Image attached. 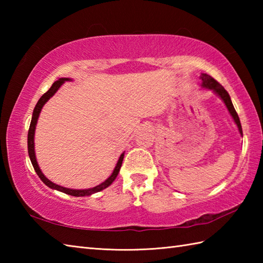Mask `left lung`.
<instances>
[{
	"instance_id": "obj_1",
	"label": "left lung",
	"mask_w": 263,
	"mask_h": 263,
	"mask_svg": "<svg viewBox=\"0 0 263 263\" xmlns=\"http://www.w3.org/2000/svg\"><path fill=\"white\" fill-rule=\"evenodd\" d=\"M200 80H201V88H204V89H208V90H212L214 93H216L218 97H219L224 104L226 105V107L230 111V114L232 116V119L235 122V124L237 125V128L239 131V135L243 137V131H242V125H241V122H239V117L236 113L235 108H234L233 103H232V99L230 97V95L225 90V88L222 87L220 83H218L214 78L210 77L209 74L206 73H201L200 76Z\"/></svg>"
}]
</instances>
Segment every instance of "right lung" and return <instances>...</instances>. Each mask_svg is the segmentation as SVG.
I'll return each mask as SVG.
<instances>
[{
  "mask_svg": "<svg viewBox=\"0 0 263 263\" xmlns=\"http://www.w3.org/2000/svg\"><path fill=\"white\" fill-rule=\"evenodd\" d=\"M65 81H72V79H70V78H60V79L58 81H55L52 85V87L49 88L48 90L44 93L37 102V104L35 106V109H33V111H32L29 131H28V154H29V158H30V161L33 166V170H35L37 175L43 181V183L46 184L48 187L57 190V191H60V192H63L65 194L73 195V197H88V195L97 193L99 191H102V190L108 187L110 184L115 181V178L117 177V175H119L120 170H121L122 161H123V158H124V153L120 156V158H119V160H117V164L115 166L113 173H111V175L107 178V180H105L103 183H100L99 185H96V186L90 187V189L77 190V189H68V187L61 186V185H59V184H55L52 181H49L48 178L43 174V172L41 171V168H39V165H38L37 159H36V154H35V130H36L37 121H38L39 114H41V111L44 107V105H45L48 100L51 99L55 93H57V91L59 90L61 86H62Z\"/></svg>",
  "mask_w": 263,
  "mask_h": 263,
  "instance_id": "1",
  "label": "right lung"
}]
</instances>
